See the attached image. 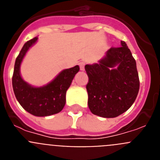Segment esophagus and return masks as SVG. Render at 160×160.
<instances>
[{"instance_id": "obj_1", "label": "esophagus", "mask_w": 160, "mask_h": 160, "mask_svg": "<svg viewBox=\"0 0 160 160\" xmlns=\"http://www.w3.org/2000/svg\"><path fill=\"white\" fill-rule=\"evenodd\" d=\"M79 66H80V70H85V62H79Z\"/></svg>"}]
</instances>
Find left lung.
Returning a JSON list of instances; mask_svg holds the SVG:
<instances>
[{
  "instance_id": "8db88e82",
  "label": "left lung",
  "mask_w": 160,
  "mask_h": 160,
  "mask_svg": "<svg viewBox=\"0 0 160 160\" xmlns=\"http://www.w3.org/2000/svg\"><path fill=\"white\" fill-rule=\"evenodd\" d=\"M88 107L102 118H115L127 111L136 99L139 79L136 62L127 44L111 48L98 63L86 65Z\"/></svg>"
}]
</instances>
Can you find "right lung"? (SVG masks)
<instances>
[{
	"instance_id": "obj_1",
	"label": "right lung",
	"mask_w": 160,
	"mask_h": 160,
	"mask_svg": "<svg viewBox=\"0 0 160 160\" xmlns=\"http://www.w3.org/2000/svg\"><path fill=\"white\" fill-rule=\"evenodd\" d=\"M38 38L28 41L20 51L14 65L12 83L17 100L25 111L38 117H46L60 112L66 104V94L79 66L63 70L51 82L42 87H33L22 78L21 65L25 54Z\"/></svg>"
}]
</instances>
